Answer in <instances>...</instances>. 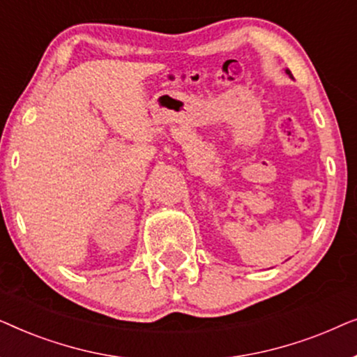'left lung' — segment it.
<instances>
[{"label":"left lung","instance_id":"1","mask_svg":"<svg viewBox=\"0 0 357 357\" xmlns=\"http://www.w3.org/2000/svg\"><path fill=\"white\" fill-rule=\"evenodd\" d=\"M286 73H287V75H289V76H291V71H289V70H286Z\"/></svg>","mask_w":357,"mask_h":357}]
</instances>
